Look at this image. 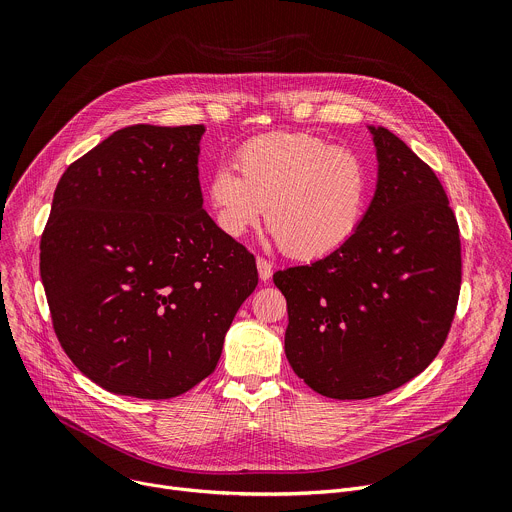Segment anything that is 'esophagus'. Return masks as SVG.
<instances>
[{
  "label": "esophagus",
  "instance_id": "obj_1",
  "mask_svg": "<svg viewBox=\"0 0 512 512\" xmlns=\"http://www.w3.org/2000/svg\"><path fill=\"white\" fill-rule=\"evenodd\" d=\"M257 271H259V279L261 281H269L271 275H273V265L267 259L257 257Z\"/></svg>",
  "mask_w": 512,
  "mask_h": 512
}]
</instances>
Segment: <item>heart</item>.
<instances>
[{
    "label": "heart",
    "mask_w": 512,
    "mask_h": 512,
    "mask_svg": "<svg viewBox=\"0 0 512 512\" xmlns=\"http://www.w3.org/2000/svg\"><path fill=\"white\" fill-rule=\"evenodd\" d=\"M239 172L218 166L206 182L214 221L239 239L267 210L281 251L318 261L340 251L358 231L369 200V172L350 150L308 133H267L237 154Z\"/></svg>",
    "instance_id": "1"
}]
</instances>
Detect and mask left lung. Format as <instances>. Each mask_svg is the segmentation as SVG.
<instances>
[{
	"label": "left lung",
	"instance_id": "8db88e82",
	"mask_svg": "<svg viewBox=\"0 0 512 512\" xmlns=\"http://www.w3.org/2000/svg\"><path fill=\"white\" fill-rule=\"evenodd\" d=\"M377 188L336 253L273 275L287 300L285 356L330 399L399 389L437 356L462 281L460 231L444 186L405 141L369 125Z\"/></svg>",
	"mask_w": 512,
	"mask_h": 512
}]
</instances>
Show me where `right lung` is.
Returning <instances> with one entry per match:
<instances>
[{
  "mask_svg": "<svg viewBox=\"0 0 512 512\" xmlns=\"http://www.w3.org/2000/svg\"><path fill=\"white\" fill-rule=\"evenodd\" d=\"M204 125H131L62 174L40 241L54 332L115 395L172 399L206 379L257 287L255 257L202 208Z\"/></svg>",
  "mask_w": 512,
  "mask_h": 512,
  "instance_id": "right-lung-1",
  "label": "right lung"
}]
</instances>
